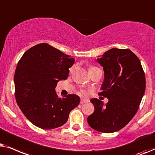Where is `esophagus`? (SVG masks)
<instances>
[{
	"instance_id": "esophagus-1",
	"label": "esophagus",
	"mask_w": 155,
	"mask_h": 155,
	"mask_svg": "<svg viewBox=\"0 0 155 155\" xmlns=\"http://www.w3.org/2000/svg\"><path fill=\"white\" fill-rule=\"evenodd\" d=\"M87 102H88V99L81 98V101H80V104H85V103H87Z\"/></svg>"
}]
</instances>
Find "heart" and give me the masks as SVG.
<instances>
[{
  "label": "heart",
  "mask_w": 155,
  "mask_h": 155,
  "mask_svg": "<svg viewBox=\"0 0 155 155\" xmlns=\"http://www.w3.org/2000/svg\"><path fill=\"white\" fill-rule=\"evenodd\" d=\"M74 67H72L71 69H70V71H72L74 70ZM96 69V67H90V69H89V71H91V70H93V69ZM81 94H83V95H87L88 94V91L86 90H84V89H82L81 91Z\"/></svg>",
  "instance_id": "b5f03b06"
}]
</instances>
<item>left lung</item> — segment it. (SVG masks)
Instances as JSON below:
<instances>
[{"mask_svg":"<svg viewBox=\"0 0 155 155\" xmlns=\"http://www.w3.org/2000/svg\"><path fill=\"white\" fill-rule=\"evenodd\" d=\"M97 61L104 67L102 91L108 99L93 98L94 112L87 118L93 129L111 133L124 127L135 116L145 91V76L138 57L128 49L113 48Z\"/></svg>","mask_w":155,"mask_h":155,"instance_id":"8db88e82","label":"left lung"}]
</instances>
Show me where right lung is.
Listing matches in <instances>:
<instances>
[{
  "label": "right lung",
  "mask_w": 155,
  "mask_h": 155,
  "mask_svg": "<svg viewBox=\"0 0 155 155\" xmlns=\"http://www.w3.org/2000/svg\"><path fill=\"white\" fill-rule=\"evenodd\" d=\"M74 63V58L47 43L31 47L18 61L14 76L16 102L33 125L44 130L60 127L79 104L77 95L59 98L55 91Z\"/></svg>",
  "instance_id": "obj_1"
}]
</instances>
